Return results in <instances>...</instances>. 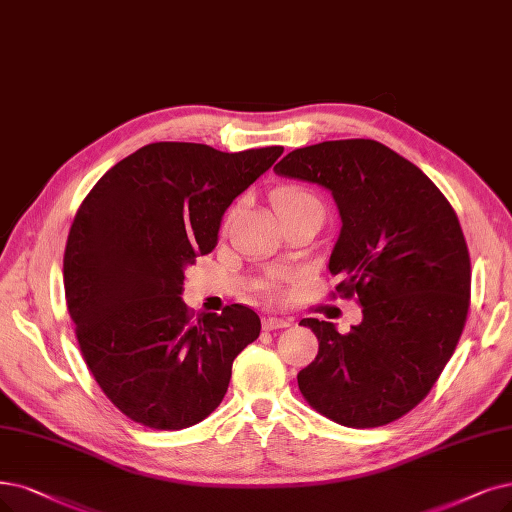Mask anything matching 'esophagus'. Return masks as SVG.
I'll return each instance as SVG.
<instances>
[{"label": "esophagus", "instance_id": "obj_1", "mask_svg": "<svg viewBox=\"0 0 512 512\" xmlns=\"http://www.w3.org/2000/svg\"><path fill=\"white\" fill-rule=\"evenodd\" d=\"M291 323L287 318H278V316H266L263 318V329L266 331H274V329H285L289 327Z\"/></svg>", "mask_w": 512, "mask_h": 512}]
</instances>
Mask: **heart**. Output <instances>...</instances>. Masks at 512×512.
<instances>
[{
	"label": "heart",
	"mask_w": 512,
	"mask_h": 512,
	"mask_svg": "<svg viewBox=\"0 0 512 512\" xmlns=\"http://www.w3.org/2000/svg\"><path fill=\"white\" fill-rule=\"evenodd\" d=\"M272 204L278 219H287L304 211H318L323 213V204L310 192V189L301 185H280L272 192Z\"/></svg>",
	"instance_id": "obj_1"
}]
</instances>
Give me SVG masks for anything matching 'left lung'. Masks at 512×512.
<instances>
[{"instance_id": "left-lung-1", "label": "left lung", "mask_w": 512, "mask_h": 512, "mask_svg": "<svg viewBox=\"0 0 512 512\" xmlns=\"http://www.w3.org/2000/svg\"><path fill=\"white\" fill-rule=\"evenodd\" d=\"M276 175L323 185L342 232L329 272L363 306L339 333L304 318L318 339L297 373L312 409L348 428L384 426L426 399L456 350L470 306V255L456 211L422 170L371 139L323 141L282 158Z\"/></svg>"}]
</instances>
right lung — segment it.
Here are the masks:
<instances>
[{"mask_svg":"<svg viewBox=\"0 0 512 512\" xmlns=\"http://www.w3.org/2000/svg\"><path fill=\"white\" fill-rule=\"evenodd\" d=\"M282 147L225 154L202 143H149L111 166L71 223L63 282L84 361L126 418L181 430L211 415L234 358L259 337L242 304L194 316L185 268L215 249L221 217Z\"/></svg>","mask_w":512,"mask_h":512,"instance_id":"add662e5","label":"right lung"}]
</instances>
